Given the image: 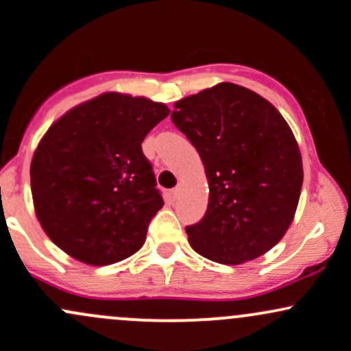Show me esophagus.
Masks as SVG:
<instances>
[{
  "instance_id": "esophagus-1",
  "label": "esophagus",
  "mask_w": 351,
  "mask_h": 351,
  "mask_svg": "<svg viewBox=\"0 0 351 351\" xmlns=\"http://www.w3.org/2000/svg\"><path fill=\"white\" fill-rule=\"evenodd\" d=\"M180 191H182V186H180V185H176L175 188H173V191H171L173 198H178L180 197Z\"/></svg>"
}]
</instances>
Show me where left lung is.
I'll use <instances>...</instances> for the list:
<instances>
[{
    "instance_id": "left-lung-1",
    "label": "left lung",
    "mask_w": 351,
    "mask_h": 351,
    "mask_svg": "<svg viewBox=\"0 0 351 351\" xmlns=\"http://www.w3.org/2000/svg\"><path fill=\"white\" fill-rule=\"evenodd\" d=\"M171 121L208 180L205 217L186 227L190 245L227 265L271 250L293 223L302 186L300 146L281 112L250 88L220 82L176 101Z\"/></svg>"
}]
</instances>
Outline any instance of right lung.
Listing matches in <instances>:
<instances>
[{
  "mask_svg": "<svg viewBox=\"0 0 351 351\" xmlns=\"http://www.w3.org/2000/svg\"><path fill=\"white\" fill-rule=\"evenodd\" d=\"M168 114L163 102L104 92L67 110L40 139L29 166L33 206L70 257L109 265L141 249L165 205L141 143Z\"/></svg>",
  "mask_w": 351,
  "mask_h": 351,
  "instance_id": "add662e5",
  "label": "right lung"
}]
</instances>
